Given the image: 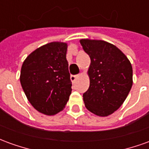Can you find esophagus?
<instances>
[{"instance_id": "34e87169", "label": "esophagus", "mask_w": 149, "mask_h": 149, "mask_svg": "<svg viewBox=\"0 0 149 149\" xmlns=\"http://www.w3.org/2000/svg\"><path fill=\"white\" fill-rule=\"evenodd\" d=\"M77 78H78L77 75H71V76H70V79H71L72 82H75Z\"/></svg>"}]
</instances>
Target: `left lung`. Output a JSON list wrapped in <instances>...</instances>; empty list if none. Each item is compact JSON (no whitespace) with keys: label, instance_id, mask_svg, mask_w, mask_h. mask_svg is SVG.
<instances>
[{"label":"left lung","instance_id":"1","mask_svg":"<svg viewBox=\"0 0 149 149\" xmlns=\"http://www.w3.org/2000/svg\"><path fill=\"white\" fill-rule=\"evenodd\" d=\"M80 42L91 59L84 104L94 114L107 116L121 106L131 90V63L118 48L106 41L82 39Z\"/></svg>","mask_w":149,"mask_h":149}]
</instances>
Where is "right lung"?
Returning <instances> with one entry per match:
<instances>
[{
    "instance_id": "right-lung-1",
    "label": "right lung",
    "mask_w": 149,
    "mask_h": 149,
    "mask_svg": "<svg viewBox=\"0 0 149 149\" xmlns=\"http://www.w3.org/2000/svg\"><path fill=\"white\" fill-rule=\"evenodd\" d=\"M66 52L67 44L49 43L28 56L21 67L20 81L28 100L45 115L61 112L71 94Z\"/></svg>"
}]
</instances>
